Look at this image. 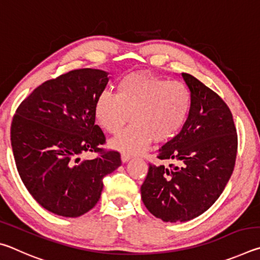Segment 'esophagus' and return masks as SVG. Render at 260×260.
Instances as JSON below:
<instances>
[{
    "mask_svg": "<svg viewBox=\"0 0 260 260\" xmlns=\"http://www.w3.org/2000/svg\"><path fill=\"white\" fill-rule=\"evenodd\" d=\"M129 159H131V155H128V153H121V160H122V162L128 161Z\"/></svg>",
    "mask_w": 260,
    "mask_h": 260,
    "instance_id": "esophagus-1",
    "label": "esophagus"
}]
</instances>
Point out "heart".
Listing matches in <instances>:
<instances>
[{
	"label": "heart",
	"instance_id": "heart-1",
	"mask_svg": "<svg viewBox=\"0 0 260 260\" xmlns=\"http://www.w3.org/2000/svg\"><path fill=\"white\" fill-rule=\"evenodd\" d=\"M191 93L184 83L149 73L121 78L117 94L104 90L95 104V117L110 134H118L129 117L133 124L112 140L111 147L126 153L144 150L151 141L174 138L186 124Z\"/></svg>",
	"mask_w": 260,
	"mask_h": 260
}]
</instances>
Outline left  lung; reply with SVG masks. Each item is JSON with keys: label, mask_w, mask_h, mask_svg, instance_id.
I'll list each match as a JSON object with an SVG mask.
<instances>
[{"label": "left lung", "mask_w": 260, "mask_h": 260, "mask_svg": "<svg viewBox=\"0 0 260 260\" xmlns=\"http://www.w3.org/2000/svg\"><path fill=\"white\" fill-rule=\"evenodd\" d=\"M191 109L180 133L159 149L161 160L149 164L141 197L149 212L165 222L188 221L210 209L233 173L237 134L230 108L218 94L188 73Z\"/></svg>", "instance_id": "obj_1"}]
</instances>
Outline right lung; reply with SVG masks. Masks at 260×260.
I'll use <instances>...</instances> for the list:
<instances>
[{
	"label": "right lung",
	"mask_w": 260,
	"mask_h": 260,
	"mask_svg": "<svg viewBox=\"0 0 260 260\" xmlns=\"http://www.w3.org/2000/svg\"><path fill=\"white\" fill-rule=\"evenodd\" d=\"M95 69L73 70L43 82L17 109L11 147L20 179L42 208L77 218L98 203L103 178L121 164L118 151L103 150L95 104L109 77ZM85 152L95 160L80 161Z\"/></svg>",
	"instance_id": "right-lung-1"
}]
</instances>
